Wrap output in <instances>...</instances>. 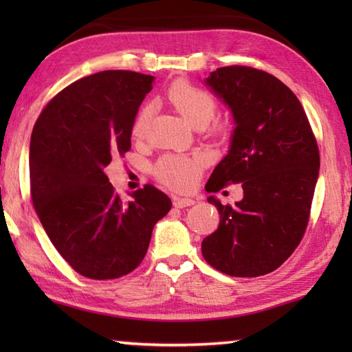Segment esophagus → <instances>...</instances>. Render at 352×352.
<instances>
[{
	"mask_svg": "<svg viewBox=\"0 0 352 352\" xmlns=\"http://www.w3.org/2000/svg\"><path fill=\"white\" fill-rule=\"evenodd\" d=\"M195 200L194 199H188V197H174V206L175 208H186V206H190L194 205Z\"/></svg>",
	"mask_w": 352,
	"mask_h": 352,
	"instance_id": "esophagus-1",
	"label": "esophagus"
}]
</instances>
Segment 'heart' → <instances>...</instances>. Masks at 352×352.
<instances>
[{"instance_id": "obj_1", "label": "heart", "mask_w": 352, "mask_h": 352, "mask_svg": "<svg viewBox=\"0 0 352 352\" xmlns=\"http://www.w3.org/2000/svg\"><path fill=\"white\" fill-rule=\"evenodd\" d=\"M166 98L175 107V110L195 129L208 126L217 111V100L214 99L212 94L192 85L188 80H175L168 88V91H166ZM151 115V105H142L135 118L132 127V133L136 140H142L147 135ZM212 132L225 138L230 132L228 122H217ZM201 166H204V163H201L199 157L164 155L155 164L153 174L160 182L170 189L186 190L195 186L200 177Z\"/></svg>"}]
</instances>
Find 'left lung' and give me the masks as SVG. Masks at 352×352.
<instances>
[{
    "label": "left lung",
    "mask_w": 352,
    "mask_h": 352,
    "mask_svg": "<svg viewBox=\"0 0 352 352\" xmlns=\"http://www.w3.org/2000/svg\"><path fill=\"white\" fill-rule=\"evenodd\" d=\"M206 85L230 107L236 127L205 189L242 183L243 199L230 206L208 197L220 223L201 254L230 276L267 275L305 236L320 169L317 140L294 91L265 71L231 65L212 71Z\"/></svg>",
    "instance_id": "left-lung-1"
}]
</instances>
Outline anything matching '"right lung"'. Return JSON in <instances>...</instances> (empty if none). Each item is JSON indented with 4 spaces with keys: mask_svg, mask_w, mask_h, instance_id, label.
Wrapping results in <instances>:
<instances>
[{
    "mask_svg": "<svg viewBox=\"0 0 352 352\" xmlns=\"http://www.w3.org/2000/svg\"><path fill=\"white\" fill-rule=\"evenodd\" d=\"M153 76L109 69L56 94L31 136V197L62 258L91 279L129 275L147 253L152 230L172 201L152 184L122 201L105 168L130 151L136 113Z\"/></svg>",
    "mask_w": 352,
    "mask_h": 352,
    "instance_id": "right-lung-1",
    "label": "right lung"
}]
</instances>
